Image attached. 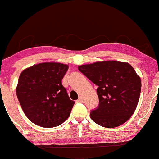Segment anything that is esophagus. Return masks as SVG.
<instances>
[{
	"mask_svg": "<svg viewBox=\"0 0 159 159\" xmlns=\"http://www.w3.org/2000/svg\"><path fill=\"white\" fill-rule=\"evenodd\" d=\"M83 102V97L80 96L79 97V99H77V102Z\"/></svg>",
	"mask_w": 159,
	"mask_h": 159,
	"instance_id": "1",
	"label": "esophagus"
}]
</instances>
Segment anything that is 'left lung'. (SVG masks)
I'll return each instance as SVG.
<instances>
[{
  "instance_id": "left-lung-1",
  "label": "left lung",
  "mask_w": 159,
  "mask_h": 159,
  "mask_svg": "<svg viewBox=\"0 0 159 159\" xmlns=\"http://www.w3.org/2000/svg\"><path fill=\"white\" fill-rule=\"evenodd\" d=\"M79 70L98 86L99 103L90 112L93 122L115 128L130 119L139 100L141 79L128 63L116 60L81 65Z\"/></svg>"
}]
</instances>
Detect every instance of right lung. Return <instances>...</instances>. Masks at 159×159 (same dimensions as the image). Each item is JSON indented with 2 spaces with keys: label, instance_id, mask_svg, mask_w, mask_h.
Wrapping results in <instances>:
<instances>
[{
  "label": "right lung",
  "instance_id": "obj_1",
  "mask_svg": "<svg viewBox=\"0 0 159 159\" xmlns=\"http://www.w3.org/2000/svg\"><path fill=\"white\" fill-rule=\"evenodd\" d=\"M68 67L60 63H42L20 73L16 93L23 111L33 123L52 128L68 119L74 105L62 85Z\"/></svg>",
  "mask_w": 159,
  "mask_h": 159
}]
</instances>
